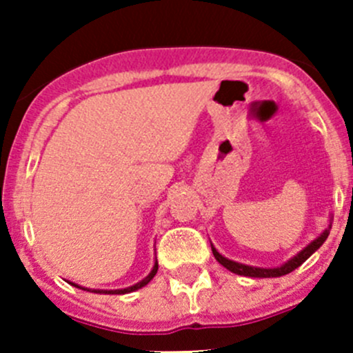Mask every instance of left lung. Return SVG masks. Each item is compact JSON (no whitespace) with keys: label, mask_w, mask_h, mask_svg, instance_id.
<instances>
[{"label":"left lung","mask_w":353,"mask_h":353,"mask_svg":"<svg viewBox=\"0 0 353 353\" xmlns=\"http://www.w3.org/2000/svg\"><path fill=\"white\" fill-rule=\"evenodd\" d=\"M330 229H331V225H330ZM330 229L325 230V232H323L321 236L318 237V239L312 241V243L309 244L307 248L302 249V251L299 252L297 256H294V258H292L290 261H287L285 265L280 266V268H256V266L241 265V263L230 261V259L223 258V256L220 254V252L216 251L215 248H212V251H213V256H215L216 261H219L222 266H225L227 270H230V272H232V273H237V275H244V276H252V279H272V276L287 275V273L294 272L295 268H299V266H301L302 263H304L305 259H307L309 256L312 254V252L318 251V249L321 248L323 243H325V241H326V237H328Z\"/></svg>","instance_id":"obj_1"}]
</instances>
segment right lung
<instances>
[{
	"label": "right lung",
	"mask_w": 353,
	"mask_h": 353,
	"mask_svg": "<svg viewBox=\"0 0 353 353\" xmlns=\"http://www.w3.org/2000/svg\"><path fill=\"white\" fill-rule=\"evenodd\" d=\"M157 270H159V263L155 261V265H154V270H152V272H150V275H148V276H145V279L141 280V282H138L137 285H133V287L123 288V290H92V292H95V294H128V292L138 290V288L145 287V285H147L148 282H150L152 279H154V276H155V273H157ZM71 285H74V283H71ZM74 287H78V285H74ZM78 288H81V287H78ZM83 290H85V288H83Z\"/></svg>",
	"instance_id": "right-lung-1"
}]
</instances>
